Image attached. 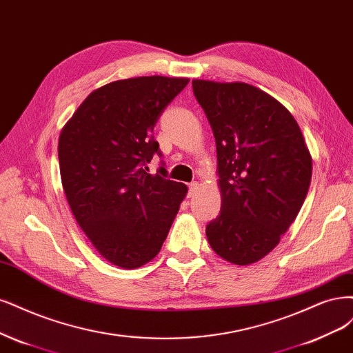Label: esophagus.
Here are the masks:
<instances>
[{
	"instance_id": "1",
	"label": "esophagus",
	"mask_w": 353,
	"mask_h": 353,
	"mask_svg": "<svg viewBox=\"0 0 353 353\" xmlns=\"http://www.w3.org/2000/svg\"><path fill=\"white\" fill-rule=\"evenodd\" d=\"M197 188H199L197 181L190 182V184H188V194H190V196H194V194H196V191H197Z\"/></svg>"
}]
</instances>
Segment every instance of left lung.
Segmentation results:
<instances>
[{
    "instance_id": "1",
    "label": "left lung",
    "mask_w": 353,
    "mask_h": 353,
    "mask_svg": "<svg viewBox=\"0 0 353 353\" xmlns=\"http://www.w3.org/2000/svg\"><path fill=\"white\" fill-rule=\"evenodd\" d=\"M192 90L214 134L222 196L205 235L223 260L255 263L279 244L305 201L310 150L292 114L251 84L192 80Z\"/></svg>"
}]
</instances>
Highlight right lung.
Masks as SVG:
<instances>
[{"mask_svg": "<svg viewBox=\"0 0 353 353\" xmlns=\"http://www.w3.org/2000/svg\"><path fill=\"white\" fill-rule=\"evenodd\" d=\"M182 77H134L93 90L64 125L58 141L63 188L92 245L123 269L153 260L187 194L161 166L153 128L188 84Z\"/></svg>", "mask_w": 353, "mask_h": 353, "instance_id": "add662e5", "label": "right lung"}]
</instances>
